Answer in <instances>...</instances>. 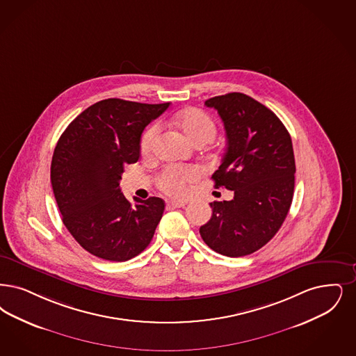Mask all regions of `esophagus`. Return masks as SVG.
<instances>
[{"label": "esophagus", "instance_id": "1", "mask_svg": "<svg viewBox=\"0 0 356 356\" xmlns=\"http://www.w3.org/2000/svg\"><path fill=\"white\" fill-rule=\"evenodd\" d=\"M167 205L171 209H176V208H184L186 204H185L184 201H167Z\"/></svg>", "mask_w": 356, "mask_h": 356}]
</instances>
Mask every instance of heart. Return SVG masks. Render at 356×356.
I'll return each mask as SVG.
<instances>
[{"instance_id":"heart-1","label":"heart","mask_w":356,"mask_h":356,"mask_svg":"<svg viewBox=\"0 0 356 356\" xmlns=\"http://www.w3.org/2000/svg\"><path fill=\"white\" fill-rule=\"evenodd\" d=\"M175 126L181 131V134L189 142H212L217 134V127L213 119L200 108H186L175 116ZM159 126L154 124L148 128L143 135L142 151L144 154L151 152L154 144L156 142ZM202 176V171L195 165H171L160 173L157 179L159 188L175 197H184L189 192V185L196 183Z\"/></svg>"}]
</instances>
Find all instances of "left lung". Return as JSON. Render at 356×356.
Here are the masks:
<instances>
[{
    "label": "left lung",
    "mask_w": 356,
    "mask_h": 356,
    "mask_svg": "<svg viewBox=\"0 0 356 356\" xmlns=\"http://www.w3.org/2000/svg\"><path fill=\"white\" fill-rule=\"evenodd\" d=\"M224 122L228 147L214 172V186L234 192L213 201L211 220L200 228L204 242L227 257L248 256L266 245L284 224L294 195L291 138L268 107L229 92L205 100Z\"/></svg>",
    "instance_id": "left-lung-1"
}]
</instances>
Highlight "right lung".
I'll use <instances>...</instances> for the list:
<instances>
[{
	"instance_id": "right-lung-1",
	"label": "right lung",
	"mask_w": 356,
	"mask_h": 356,
	"mask_svg": "<svg viewBox=\"0 0 356 356\" xmlns=\"http://www.w3.org/2000/svg\"><path fill=\"white\" fill-rule=\"evenodd\" d=\"M170 103L100 100L78 115L58 140L50 179L65 227L76 242L107 261L142 253L164 212L159 197L129 202L119 183L140 156L143 131Z\"/></svg>"
}]
</instances>
